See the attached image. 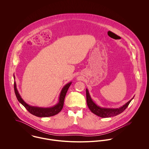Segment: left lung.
<instances>
[{"label":"left lung","instance_id":"left-lung-1","mask_svg":"<svg viewBox=\"0 0 149 149\" xmlns=\"http://www.w3.org/2000/svg\"><path fill=\"white\" fill-rule=\"evenodd\" d=\"M86 103L89 109L92 112L102 118L112 117V116H116L122 113L127 108L128 106L129 105V104L134 98L133 97L132 99H131L123 106L119 108L114 109V108H100L97 106L92 100L87 89H86Z\"/></svg>","mask_w":149,"mask_h":149}]
</instances>
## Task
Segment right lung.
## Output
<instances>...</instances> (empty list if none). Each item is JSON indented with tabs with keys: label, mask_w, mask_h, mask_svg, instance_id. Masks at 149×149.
<instances>
[{
	"label": "right lung",
	"mask_w": 149,
	"mask_h": 149,
	"mask_svg": "<svg viewBox=\"0 0 149 149\" xmlns=\"http://www.w3.org/2000/svg\"><path fill=\"white\" fill-rule=\"evenodd\" d=\"M72 83H69L65 85L64 88H63L60 98H59V102L55 106L52 108H40L37 107L30 106L26 104L22 99L20 95L18 93V91L17 89L16 83L14 82V91L15 93L17 96V98L18 100L26 108V109L31 114L33 115H35L38 117H49L54 116L57 113H58L61 109H63L64 106V99L65 95L66 94V92L68 90V88H69L70 85Z\"/></svg>",
	"instance_id": "add662e5"
}]
</instances>
